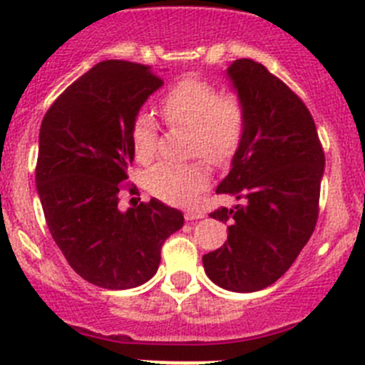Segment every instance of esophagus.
Wrapping results in <instances>:
<instances>
[{
    "label": "esophagus",
    "instance_id": "1",
    "mask_svg": "<svg viewBox=\"0 0 365 365\" xmlns=\"http://www.w3.org/2000/svg\"><path fill=\"white\" fill-rule=\"evenodd\" d=\"M185 217H186V221H193V219L205 217V214H202V212H197V210H190V212H186Z\"/></svg>",
    "mask_w": 365,
    "mask_h": 365
}]
</instances>
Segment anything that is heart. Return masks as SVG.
<instances>
[{
    "label": "heart",
    "instance_id": "heart-1",
    "mask_svg": "<svg viewBox=\"0 0 365 365\" xmlns=\"http://www.w3.org/2000/svg\"><path fill=\"white\" fill-rule=\"evenodd\" d=\"M160 113L172 128L190 130V155L210 164H227L240 151L248 128V109L241 95L222 91L217 83L185 78L160 98ZM131 148L137 163L150 164L159 153V125L151 113L138 111L131 120ZM146 190L170 205H192L208 186L202 163L153 166L144 177Z\"/></svg>",
    "mask_w": 365,
    "mask_h": 365
}]
</instances>
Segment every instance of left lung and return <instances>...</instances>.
Instances as JSON below:
<instances>
[{"label": "left lung", "instance_id": "1", "mask_svg": "<svg viewBox=\"0 0 365 365\" xmlns=\"http://www.w3.org/2000/svg\"><path fill=\"white\" fill-rule=\"evenodd\" d=\"M228 76L248 128L215 192L245 205L212 212L230 225L228 240L202 265L222 289L254 292L278 282L314 232L325 155L311 111L283 80L248 58L234 60Z\"/></svg>", "mask_w": 365, "mask_h": 365}]
</instances>
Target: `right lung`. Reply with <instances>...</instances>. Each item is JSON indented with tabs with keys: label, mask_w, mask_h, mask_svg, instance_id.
Wrapping results in <instances>:
<instances>
[{
	"label": "right lung",
	"mask_w": 365,
	"mask_h": 365,
	"mask_svg": "<svg viewBox=\"0 0 365 365\" xmlns=\"http://www.w3.org/2000/svg\"><path fill=\"white\" fill-rule=\"evenodd\" d=\"M160 86L150 66L106 60L74 80L41 120L36 186L45 221L71 269L102 289L153 278L164 241L185 222L157 199L118 208L122 190L135 192L124 185L135 159L131 120Z\"/></svg>",
	"instance_id": "1"
}]
</instances>
